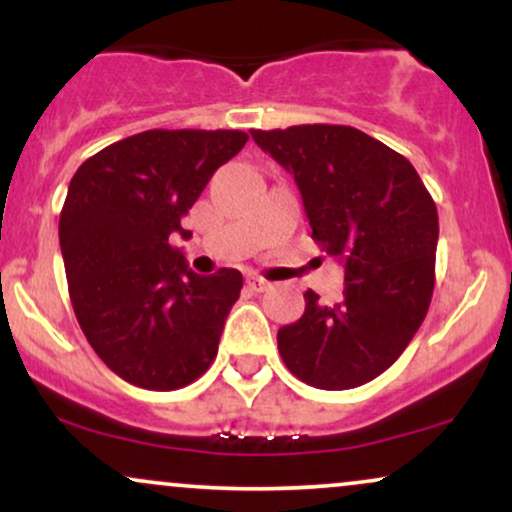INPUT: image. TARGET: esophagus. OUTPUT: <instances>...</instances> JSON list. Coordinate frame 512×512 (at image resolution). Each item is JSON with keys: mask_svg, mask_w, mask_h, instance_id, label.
Masks as SVG:
<instances>
[{"mask_svg": "<svg viewBox=\"0 0 512 512\" xmlns=\"http://www.w3.org/2000/svg\"><path fill=\"white\" fill-rule=\"evenodd\" d=\"M248 289L255 291V293H264V291L272 289V284H269L267 279H262V276L250 274V276H248Z\"/></svg>", "mask_w": 512, "mask_h": 512, "instance_id": "esophagus-1", "label": "esophagus"}]
</instances>
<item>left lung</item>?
Wrapping results in <instances>:
<instances>
[{
    "mask_svg": "<svg viewBox=\"0 0 512 512\" xmlns=\"http://www.w3.org/2000/svg\"><path fill=\"white\" fill-rule=\"evenodd\" d=\"M293 173L313 240L344 262V293L276 334L286 368L305 385L349 390L402 356L436 286L438 209L414 166L390 146L346 125L250 129Z\"/></svg>",
    "mask_w": 512,
    "mask_h": 512,
    "instance_id": "left-lung-1",
    "label": "left lung"
}]
</instances>
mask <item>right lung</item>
Returning <instances> with one entry per match:
<instances>
[{
	"instance_id": "add662e5",
	"label": "right lung",
	"mask_w": 512,
	"mask_h": 512,
	"mask_svg": "<svg viewBox=\"0 0 512 512\" xmlns=\"http://www.w3.org/2000/svg\"><path fill=\"white\" fill-rule=\"evenodd\" d=\"M240 129H146L86 158L69 182L60 248L88 344L127 383L178 390L207 373L243 289L238 269L199 276L170 245Z\"/></svg>"
}]
</instances>
